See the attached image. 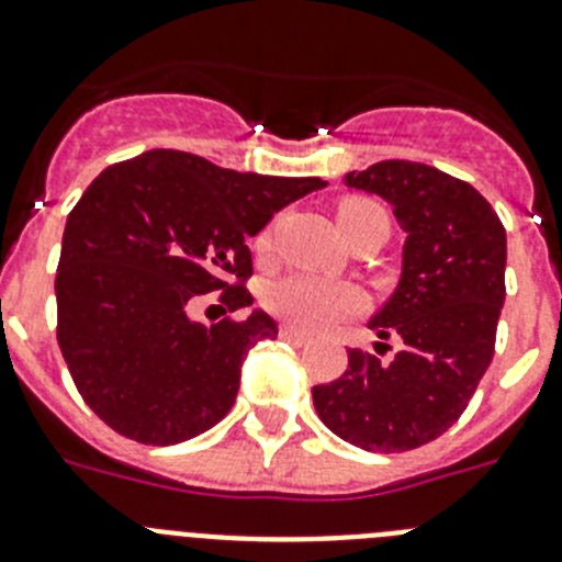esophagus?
<instances>
[{
    "label": "esophagus",
    "instance_id": "obj_1",
    "mask_svg": "<svg viewBox=\"0 0 562 562\" xmlns=\"http://www.w3.org/2000/svg\"><path fill=\"white\" fill-rule=\"evenodd\" d=\"M278 335H281V340H286V342H292V346H304V342H310V335H306V331H301V329H295V326H281V331H278Z\"/></svg>",
    "mask_w": 562,
    "mask_h": 562
}]
</instances>
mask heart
<instances>
[{"label":"heart","instance_id":"b5f03b06","mask_svg":"<svg viewBox=\"0 0 562 562\" xmlns=\"http://www.w3.org/2000/svg\"><path fill=\"white\" fill-rule=\"evenodd\" d=\"M374 207L380 205L369 200H357V196L342 200L337 207V222L357 216V213L374 211ZM267 247H270V231L256 238L258 252H265ZM366 306H369V295L362 286L324 276H290L278 281L267 295V310L272 315L304 331L329 329L337 321L366 312Z\"/></svg>","mask_w":562,"mask_h":562}]
</instances>
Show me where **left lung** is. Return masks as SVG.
Wrapping results in <instances>:
<instances>
[{
	"instance_id": "left-lung-1",
	"label": "left lung",
	"mask_w": 562,
	"mask_h": 562,
	"mask_svg": "<svg viewBox=\"0 0 562 562\" xmlns=\"http://www.w3.org/2000/svg\"><path fill=\"white\" fill-rule=\"evenodd\" d=\"M346 186L391 202L408 233L400 286L369 324L382 340L400 337L402 349L391 362L351 349L349 369L315 385L312 400L340 439L402 453L453 428L493 362L506 231L470 182L434 166L382 160L346 173Z\"/></svg>"
}]
</instances>
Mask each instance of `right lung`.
I'll use <instances>...</instances> for the list:
<instances>
[{"instance_id": "obj_1", "label": "right lung", "mask_w": 562, "mask_h": 562, "mask_svg": "<svg viewBox=\"0 0 562 562\" xmlns=\"http://www.w3.org/2000/svg\"><path fill=\"white\" fill-rule=\"evenodd\" d=\"M324 186L154 148L83 191L64 227L56 337L98 419L140 445H177L225 419L247 351L278 326L261 310L202 326L191 310L207 292L227 312L250 306L245 238Z\"/></svg>"}]
</instances>
